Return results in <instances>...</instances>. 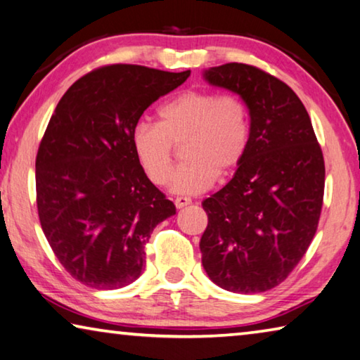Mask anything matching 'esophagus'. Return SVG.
<instances>
[{"instance_id":"esophagus-1","label":"esophagus","mask_w":360,"mask_h":360,"mask_svg":"<svg viewBox=\"0 0 360 360\" xmlns=\"http://www.w3.org/2000/svg\"><path fill=\"white\" fill-rule=\"evenodd\" d=\"M192 203V200L189 197H178L174 200V205H176V208H184V207H187V205H191Z\"/></svg>"}]
</instances>
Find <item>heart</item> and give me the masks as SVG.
<instances>
[{"label":"heart","mask_w":360,"mask_h":360,"mask_svg":"<svg viewBox=\"0 0 360 360\" xmlns=\"http://www.w3.org/2000/svg\"><path fill=\"white\" fill-rule=\"evenodd\" d=\"M252 136L250 113L236 94L191 89L158 108V123L138 122L131 144L142 171L153 184L174 193H200L218 174H232L247 157ZM183 144L185 163L170 176L174 146Z\"/></svg>","instance_id":"1"}]
</instances>
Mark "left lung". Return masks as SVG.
Segmentation results:
<instances>
[{"mask_svg": "<svg viewBox=\"0 0 360 360\" xmlns=\"http://www.w3.org/2000/svg\"><path fill=\"white\" fill-rule=\"evenodd\" d=\"M203 77L240 96L252 136L233 178L202 203L208 214L202 264L227 292H267L290 276L317 231L322 149L303 102L278 78L237 62L211 67Z\"/></svg>", "mask_w": 360, "mask_h": 360, "instance_id": "obj_1", "label": "left lung"}]
</instances>
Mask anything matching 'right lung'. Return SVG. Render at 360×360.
Here are the masks:
<instances>
[{
    "label": "right lung",
    "instance_id": "right-lung-1",
    "mask_svg": "<svg viewBox=\"0 0 360 360\" xmlns=\"http://www.w3.org/2000/svg\"><path fill=\"white\" fill-rule=\"evenodd\" d=\"M142 65L99 67L57 104L37 153V207L57 259L91 288L138 278L144 245L174 203L142 171L131 131L147 107L186 82Z\"/></svg>",
    "mask_w": 360,
    "mask_h": 360
}]
</instances>
